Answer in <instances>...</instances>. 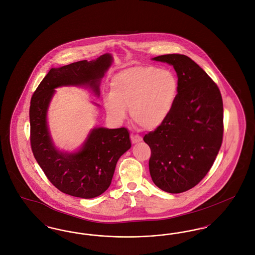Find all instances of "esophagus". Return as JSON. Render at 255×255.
Instances as JSON below:
<instances>
[{"label":"esophagus","mask_w":255,"mask_h":255,"mask_svg":"<svg viewBox=\"0 0 255 255\" xmlns=\"http://www.w3.org/2000/svg\"><path fill=\"white\" fill-rule=\"evenodd\" d=\"M131 141L133 144H135L137 142H140L142 141V137L137 135V134H131Z\"/></svg>","instance_id":"1"}]
</instances>
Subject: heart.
I'll return each instance as SVG.
<instances>
[{"instance_id":"b5f03b06","label":"heart","mask_w":255,"mask_h":255,"mask_svg":"<svg viewBox=\"0 0 255 255\" xmlns=\"http://www.w3.org/2000/svg\"><path fill=\"white\" fill-rule=\"evenodd\" d=\"M179 94V80L169 70L154 66L124 69L110 83V96L103 100L110 118L117 122L126 119L130 109L133 122L147 130L166 122Z\"/></svg>"}]
</instances>
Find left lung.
Segmentation results:
<instances>
[{"instance_id":"8db88e82","label":"left lung","mask_w":255,"mask_h":255,"mask_svg":"<svg viewBox=\"0 0 255 255\" xmlns=\"http://www.w3.org/2000/svg\"><path fill=\"white\" fill-rule=\"evenodd\" d=\"M152 60L173 66L179 94L166 122L144 135L151 148L152 181L168 193H182L201 182L213 165L223 139V100L217 85L186 55Z\"/></svg>"}]
</instances>
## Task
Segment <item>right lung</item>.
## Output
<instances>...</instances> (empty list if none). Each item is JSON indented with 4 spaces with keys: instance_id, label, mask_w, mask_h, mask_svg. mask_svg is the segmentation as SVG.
I'll use <instances>...</instances> for the list:
<instances>
[{
    "instance_id": "right-lung-1",
    "label": "right lung",
    "mask_w": 255,
    "mask_h": 255,
    "mask_svg": "<svg viewBox=\"0 0 255 255\" xmlns=\"http://www.w3.org/2000/svg\"><path fill=\"white\" fill-rule=\"evenodd\" d=\"M113 61L112 54L106 53L94 60L51 68L31 98L30 143L34 158L49 182L65 194L92 199L104 193L112 182L119 158L131 148L126 128L95 127L73 151L59 149L49 131L48 112L55 90L82 87L99 97L101 79Z\"/></svg>"
}]
</instances>
